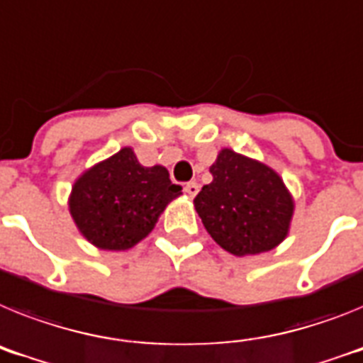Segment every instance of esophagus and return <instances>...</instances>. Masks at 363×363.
Listing matches in <instances>:
<instances>
[{
    "instance_id": "esophagus-1",
    "label": "esophagus",
    "mask_w": 363,
    "mask_h": 363,
    "mask_svg": "<svg viewBox=\"0 0 363 363\" xmlns=\"http://www.w3.org/2000/svg\"><path fill=\"white\" fill-rule=\"evenodd\" d=\"M185 193L189 194V196H196L198 191H200V185L196 184V182H189V184H185Z\"/></svg>"
}]
</instances>
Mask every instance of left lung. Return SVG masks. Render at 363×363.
Instances as JSON below:
<instances>
[{"instance_id": "8db88e82", "label": "left lung", "mask_w": 363, "mask_h": 363, "mask_svg": "<svg viewBox=\"0 0 363 363\" xmlns=\"http://www.w3.org/2000/svg\"><path fill=\"white\" fill-rule=\"evenodd\" d=\"M194 207L215 242L233 255L270 252L288 233L292 196L270 167L224 148Z\"/></svg>"}]
</instances>
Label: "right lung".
I'll return each instance as SVG.
<instances>
[{"mask_svg": "<svg viewBox=\"0 0 363 363\" xmlns=\"http://www.w3.org/2000/svg\"><path fill=\"white\" fill-rule=\"evenodd\" d=\"M182 194L165 167H143L123 148L79 178L69 211L89 242L101 250H128L147 237L160 213Z\"/></svg>", "mask_w": 363, "mask_h": 363, "instance_id": "add662e5", "label": "right lung"}]
</instances>
